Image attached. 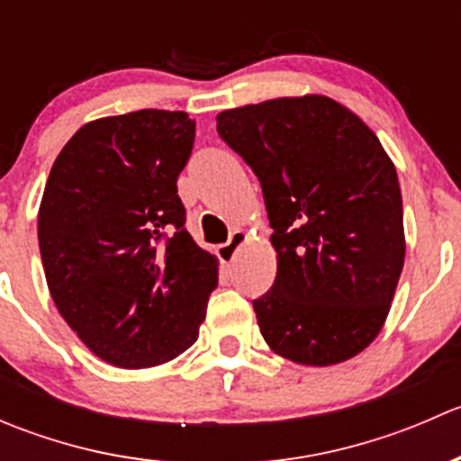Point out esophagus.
<instances>
[{
  "instance_id": "1",
  "label": "esophagus",
  "mask_w": 461,
  "mask_h": 461,
  "mask_svg": "<svg viewBox=\"0 0 461 461\" xmlns=\"http://www.w3.org/2000/svg\"><path fill=\"white\" fill-rule=\"evenodd\" d=\"M243 239H245L243 230L231 231L230 240H227V243H222V245H218V258H221L222 263H231V260H234V257H236V249H239V245L243 243Z\"/></svg>"
}]
</instances>
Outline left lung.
Returning <instances> with one entry per match:
<instances>
[{"instance_id": "obj_1", "label": "left lung", "mask_w": 461, "mask_h": 461, "mask_svg": "<svg viewBox=\"0 0 461 461\" xmlns=\"http://www.w3.org/2000/svg\"><path fill=\"white\" fill-rule=\"evenodd\" d=\"M218 136L257 174L276 278L254 301L263 339L301 366L375 341L406 257L397 171L368 124L325 95L218 113Z\"/></svg>"}]
</instances>
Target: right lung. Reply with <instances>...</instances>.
<instances>
[{"label": "right lung", "mask_w": 461, "mask_h": 461, "mask_svg": "<svg viewBox=\"0 0 461 461\" xmlns=\"http://www.w3.org/2000/svg\"><path fill=\"white\" fill-rule=\"evenodd\" d=\"M196 122L142 109L77 129L46 180L37 240L59 314L118 368H151L192 348L218 260L185 227L180 171Z\"/></svg>", "instance_id": "1"}]
</instances>
